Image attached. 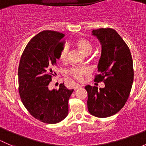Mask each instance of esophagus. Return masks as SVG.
<instances>
[{
	"label": "esophagus",
	"mask_w": 146,
	"mask_h": 146,
	"mask_svg": "<svg viewBox=\"0 0 146 146\" xmlns=\"http://www.w3.org/2000/svg\"><path fill=\"white\" fill-rule=\"evenodd\" d=\"M81 87H82V85H79V84H76V85H75V86H74V90H76L80 88H81Z\"/></svg>",
	"instance_id": "34e87169"
}]
</instances>
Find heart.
<instances>
[{"label":"heart","mask_w":146,"mask_h":146,"mask_svg":"<svg viewBox=\"0 0 146 146\" xmlns=\"http://www.w3.org/2000/svg\"><path fill=\"white\" fill-rule=\"evenodd\" d=\"M75 45L80 50V51L85 55H88L91 53L92 46L90 42L84 38H78L75 41ZM68 48L66 46H63L58 54V59L62 62H66L68 58ZM70 73L73 77L78 80H81L84 76L90 73V69L86 67H73L70 70Z\"/></svg>","instance_id":"obj_1"}]
</instances>
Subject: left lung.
I'll return each mask as SVG.
<instances>
[{
  "mask_svg": "<svg viewBox=\"0 0 146 146\" xmlns=\"http://www.w3.org/2000/svg\"><path fill=\"white\" fill-rule=\"evenodd\" d=\"M102 46L98 66L99 74L95 82L104 81L100 88L86 85L88 109L90 114L100 118L111 117L124 106L133 81V60L129 48L120 35L111 28L94 29Z\"/></svg>",
  "mask_w": 146,
  "mask_h": 146,
  "instance_id": "left-lung-1",
  "label": "left lung"
}]
</instances>
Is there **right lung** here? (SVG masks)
Returning a JSON list of instances; mask_svg holds the SVG:
<instances>
[{"label":"right lung","instance_id":"right-lung-1","mask_svg":"<svg viewBox=\"0 0 146 146\" xmlns=\"http://www.w3.org/2000/svg\"><path fill=\"white\" fill-rule=\"evenodd\" d=\"M60 32L44 30L34 36L26 46L18 68L19 92L23 104L31 115L46 123L61 121L68 114V100L73 90L64 83L58 90L48 89L54 76L52 69L62 48Z\"/></svg>","mask_w":146,"mask_h":146}]
</instances>
